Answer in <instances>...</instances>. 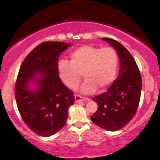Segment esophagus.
<instances>
[{"instance_id": "34e87169", "label": "esophagus", "mask_w": 160, "mask_h": 160, "mask_svg": "<svg viewBox=\"0 0 160 160\" xmlns=\"http://www.w3.org/2000/svg\"><path fill=\"white\" fill-rule=\"evenodd\" d=\"M84 100H89V99L88 98H84V97H82V96H80L78 95H75V102H76L84 101Z\"/></svg>"}]
</instances>
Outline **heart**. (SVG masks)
<instances>
[{"instance_id":"heart-1","label":"heart","mask_w":160,"mask_h":160,"mask_svg":"<svg viewBox=\"0 0 160 160\" xmlns=\"http://www.w3.org/2000/svg\"><path fill=\"white\" fill-rule=\"evenodd\" d=\"M70 58L71 62L62 60L58 64L60 77L69 88L78 86L82 73L86 78L81 88L84 94L94 93L97 88L106 89L114 79L119 60L113 48L84 45L73 50Z\"/></svg>"}]
</instances>
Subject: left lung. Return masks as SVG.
Returning <instances> with one entry per match:
<instances>
[{
    "instance_id": "8db88e82",
    "label": "left lung",
    "mask_w": 160,
    "mask_h": 160,
    "mask_svg": "<svg viewBox=\"0 0 160 160\" xmlns=\"http://www.w3.org/2000/svg\"><path fill=\"white\" fill-rule=\"evenodd\" d=\"M102 39L117 50L120 60L119 73L108 90L92 98L98 102V108L90 119L100 128L117 131L126 126L136 113L142 79L137 63L128 50L112 38Z\"/></svg>"
}]
</instances>
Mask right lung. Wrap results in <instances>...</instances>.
I'll use <instances>...</instances> for the list:
<instances>
[{"instance_id":"right-lung-1","label":"right lung","mask_w":160,"mask_h":160,"mask_svg":"<svg viewBox=\"0 0 160 160\" xmlns=\"http://www.w3.org/2000/svg\"><path fill=\"white\" fill-rule=\"evenodd\" d=\"M71 43L46 41L35 48L22 63L15 84V99L21 117L37 135L49 137L66 123L68 111L74 102L73 92L59 77L58 58ZM38 74L40 78H34ZM38 89L30 91L29 81Z\"/></svg>"}]
</instances>
